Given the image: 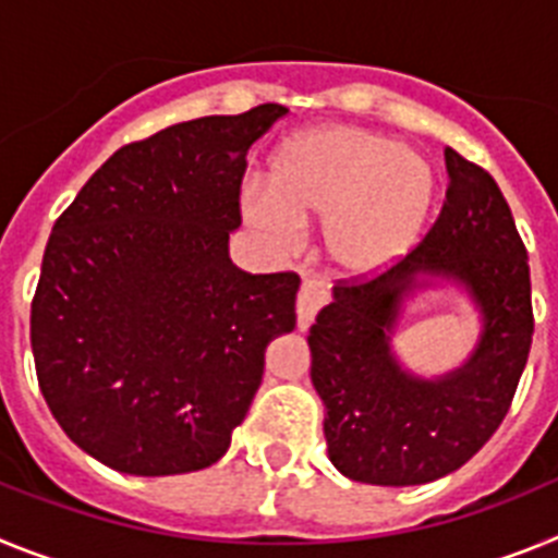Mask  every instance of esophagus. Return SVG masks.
Returning a JSON list of instances; mask_svg holds the SVG:
<instances>
[{"mask_svg":"<svg viewBox=\"0 0 558 558\" xmlns=\"http://www.w3.org/2000/svg\"><path fill=\"white\" fill-rule=\"evenodd\" d=\"M327 304V293H324V288L318 282H313V279H307V282H302V290H299V299H295V315H299V329H310V324L315 322V315H318V310Z\"/></svg>","mask_w":558,"mask_h":558,"instance_id":"34e87169","label":"esophagus"}]
</instances>
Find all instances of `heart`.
<instances>
[{
    "mask_svg": "<svg viewBox=\"0 0 558 558\" xmlns=\"http://www.w3.org/2000/svg\"><path fill=\"white\" fill-rule=\"evenodd\" d=\"M436 198L430 161L383 133L322 125L276 150L268 190L245 186L240 209L276 248L299 240L302 223H324V251L343 276H366L405 254Z\"/></svg>",
    "mask_w": 558,
    "mask_h": 558,
    "instance_id": "obj_1",
    "label": "heart"
}]
</instances>
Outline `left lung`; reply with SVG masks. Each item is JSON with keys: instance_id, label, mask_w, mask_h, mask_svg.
<instances>
[{"instance_id": "left-lung-1", "label": "left lung", "mask_w": 558, "mask_h": 558, "mask_svg": "<svg viewBox=\"0 0 558 558\" xmlns=\"http://www.w3.org/2000/svg\"><path fill=\"white\" fill-rule=\"evenodd\" d=\"M447 201L422 243L363 279H340L310 327L313 386L324 399L329 461L374 486H418L456 472L500 427L534 335L529 251L483 167L445 150ZM473 295L484 329L471 360L425 380L390 349L401 299L421 276Z\"/></svg>"}]
</instances>
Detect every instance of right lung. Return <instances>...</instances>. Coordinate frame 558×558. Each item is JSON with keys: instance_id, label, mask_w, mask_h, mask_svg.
I'll list each match as a JSON object with an SVG mask.
<instances>
[{"instance_id": "obj_1", "label": "right lung", "mask_w": 558, "mask_h": 558, "mask_svg": "<svg viewBox=\"0 0 558 558\" xmlns=\"http://www.w3.org/2000/svg\"><path fill=\"white\" fill-rule=\"evenodd\" d=\"M288 108L201 117L120 147L52 226L29 343L72 441L125 475L211 466L295 327L299 276L229 259L245 156Z\"/></svg>"}]
</instances>
